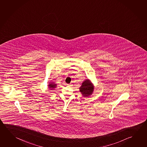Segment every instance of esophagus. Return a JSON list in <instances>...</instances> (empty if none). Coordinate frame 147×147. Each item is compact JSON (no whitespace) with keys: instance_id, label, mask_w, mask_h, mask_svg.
<instances>
[{"instance_id":"esophagus-1","label":"esophagus","mask_w":147,"mask_h":147,"mask_svg":"<svg viewBox=\"0 0 147 147\" xmlns=\"http://www.w3.org/2000/svg\"><path fill=\"white\" fill-rule=\"evenodd\" d=\"M67 86H70V84H67Z\"/></svg>"}]
</instances>
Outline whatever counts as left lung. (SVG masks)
I'll use <instances>...</instances> for the list:
<instances>
[{
	"mask_svg": "<svg viewBox=\"0 0 147 147\" xmlns=\"http://www.w3.org/2000/svg\"><path fill=\"white\" fill-rule=\"evenodd\" d=\"M79 89L83 96L88 97L93 92L94 86L90 80L88 79L82 82V86Z\"/></svg>",
	"mask_w": 147,
	"mask_h": 147,
	"instance_id": "left-lung-1",
	"label": "left lung"
}]
</instances>
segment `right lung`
<instances>
[{
  "instance_id": "1",
  "label": "right lung",
  "mask_w": 147,
  "mask_h": 147,
  "mask_svg": "<svg viewBox=\"0 0 147 147\" xmlns=\"http://www.w3.org/2000/svg\"><path fill=\"white\" fill-rule=\"evenodd\" d=\"M48 86L49 87V90H54L55 88H56L57 87V84H55L54 82H49V84L48 85Z\"/></svg>"
}]
</instances>
